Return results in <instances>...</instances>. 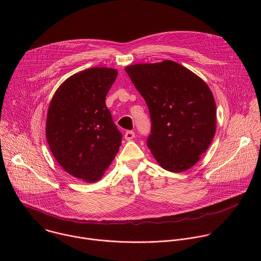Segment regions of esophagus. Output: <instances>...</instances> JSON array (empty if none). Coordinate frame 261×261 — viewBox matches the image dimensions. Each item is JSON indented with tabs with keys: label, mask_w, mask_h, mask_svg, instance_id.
Segmentation results:
<instances>
[{
	"label": "esophagus",
	"mask_w": 261,
	"mask_h": 261,
	"mask_svg": "<svg viewBox=\"0 0 261 261\" xmlns=\"http://www.w3.org/2000/svg\"><path fill=\"white\" fill-rule=\"evenodd\" d=\"M135 137V133L133 132V131H127L126 133H125V139L126 140H131V139H133Z\"/></svg>",
	"instance_id": "obj_1"
}]
</instances>
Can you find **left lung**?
Wrapping results in <instances>:
<instances>
[{
  "label": "left lung",
  "instance_id": "1",
  "mask_svg": "<svg viewBox=\"0 0 261 261\" xmlns=\"http://www.w3.org/2000/svg\"><path fill=\"white\" fill-rule=\"evenodd\" d=\"M125 70L150 110L146 143L157 162L171 172L195 165L216 132V102L207 85L169 60Z\"/></svg>",
  "mask_w": 261,
  "mask_h": 261
}]
</instances>
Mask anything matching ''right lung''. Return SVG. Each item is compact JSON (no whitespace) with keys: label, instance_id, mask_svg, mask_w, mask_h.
I'll list each match as a JSON object with an SVG mask.
<instances>
[{"label":"right lung","instance_id":"1","mask_svg":"<svg viewBox=\"0 0 261 261\" xmlns=\"http://www.w3.org/2000/svg\"><path fill=\"white\" fill-rule=\"evenodd\" d=\"M117 76V70L106 67L74 74L48 107L46 139L54 157L69 174L88 182L101 178L122 142L105 104Z\"/></svg>","mask_w":261,"mask_h":261}]
</instances>
